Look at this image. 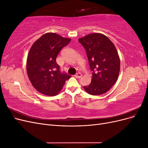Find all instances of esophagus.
Masks as SVG:
<instances>
[{"mask_svg":"<svg viewBox=\"0 0 148 148\" xmlns=\"http://www.w3.org/2000/svg\"><path fill=\"white\" fill-rule=\"evenodd\" d=\"M82 77V74L81 73H79V72L77 73V74L75 75V77L77 78H80Z\"/></svg>","mask_w":148,"mask_h":148,"instance_id":"esophagus-1","label":"esophagus"}]
</instances>
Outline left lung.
<instances>
[{
  "instance_id": "8db88e82",
  "label": "left lung",
  "mask_w": 148,
  "mask_h": 148,
  "mask_svg": "<svg viewBox=\"0 0 148 148\" xmlns=\"http://www.w3.org/2000/svg\"><path fill=\"white\" fill-rule=\"evenodd\" d=\"M78 41L86 50L89 67L92 71L91 83L83 86L93 96L108 91L117 81L120 62L114 44L106 36L92 33L79 38Z\"/></svg>"
}]
</instances>
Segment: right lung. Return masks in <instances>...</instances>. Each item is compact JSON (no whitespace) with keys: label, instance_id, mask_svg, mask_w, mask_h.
<instances>
[{"label":"right lung","instance_id":"right-lung-1","mask_svg":"<svg viewBox=\"0 0 148 148\" xmlns=\"http://www.w3.org/2000/svg\"><path fill=\"white\" fill-rule=\"evenodd\" d=\"M71 39L53 33L42 35L29 51L26 71L30 82L38 91L49 96L57 95L71 76L61 73L56 58Z\"/></svg>","mask_w":148,"mask_h":148}]
</instances>
